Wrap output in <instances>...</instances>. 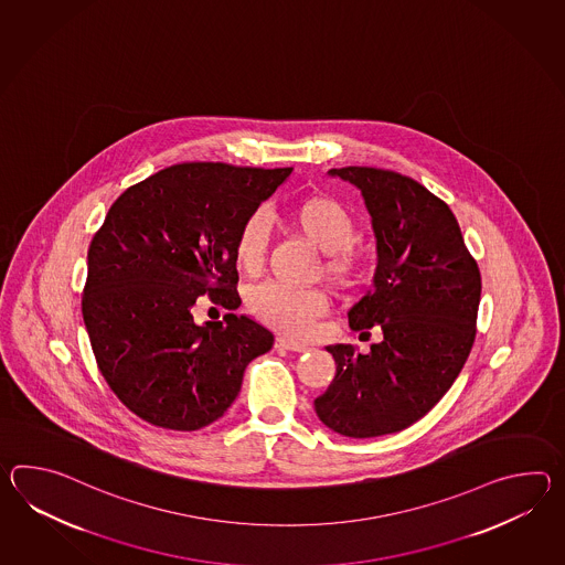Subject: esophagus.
I'll return each mask as SVG.
<instances>
[{"instance_id":"esophagus-1","label":"esophagus","mask_w":565,"mask_h":565,"mask_svg":"<svg viewBox=\"0 0 565 565\" xmlns=\"http://www.w3.org/2000/svg\"><path fill=\"white\" fill-rule=\"evenodd\" d=\"M276 347L291 352L308 351V344H303L300 340L288 339V337H277Z\"/></svg>"}]
</instances>
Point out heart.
Listing matches in <instances>:
<instances>
[{"instance_id":"1","label":"heart","mask_w":565,"mask_h":565,"mask_svg":"<svg viewBox=\"0 0 565 565\" xmlns=\"http://www.w3.org/2000/svg\"><path fill=\"white\" fill-rule=\"evenodd\" d=\"M291 223L320 252L327 253L324 271L334 281H347L354 269L351 245L356 233L354 218L342 202L332 196H310L301 201ZM267 249V223L259 213L241 225L235 241L237 264L243 271L255 274L264 265ZM249 312L279 332L301 334L310 322L327 310V298L320 289L296 288L284 284H262L247 296Z\"/></svg>"}]
</instances>
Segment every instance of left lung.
I'll use <instances>...</instances> for the list:
<instances>
[{
    "mask_svg": "<svg viewBox=\"0 0 565 565\" xmlns=\"http://www.w3.org/2000/svg\"><path fill=\"white\" fill-rule=\"evenodd\" d=\"M328 175L361 190L376 241L371 291L349 310L352 330L381 328L366 354L330 344L337 375L318 419L347 438L402 431L460 375L477 337L480 271L450 206L407 175L363 166Z\"/></svg>",
    "mask_w": 565,
    "mask_h": 565,
    "instance_id": "obj_1",
    "label": "left lung"
}]
</instances>
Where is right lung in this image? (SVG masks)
Wrapping results in <instances>:
<instances>
[{
  "label": "right lung",
  "instance_id": "obj_1",
  "mask_svg": "<svg viewBox=\"0 0 565 565\" xmlns=\"http://www.w3.org/2000/svg\"><path fill=\"white\" fill-rule=\"evenodd\" d=\"M294 168L175 163L127 189L88 247L83 318L100 373L151 426L194 431L237 399L274 334L249 316L196 324L211 298L235 310V241Z\"/></svg>",
  "mask_w": 565,
  "mask_h": 565
}]
</instances>
